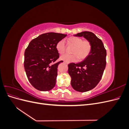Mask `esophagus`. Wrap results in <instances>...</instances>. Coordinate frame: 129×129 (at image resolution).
Returning a JSON list of instances; mask_svg holds the SVG:
<instances>
[{
  "label": "esophagus",
  "mask_w": 129,
  "mask_h": 129,
  "mask_svg": "<svg viewBox=\"0 0 129 129\" xmlns=\"http://www.w3.org/2000/svg\"><path fill=\"white\" fill-rule=\"evenodd\" d=\"M63 62H64V63H66V64H68V62H66V61H64Z\"/></svg>",
  "instance_id": "34e87169"
}]
</instances>
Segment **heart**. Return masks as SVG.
Here are the masks:
<instances>
[{"instance_id": "b5f03b06", "label": "heart", "mask_w": 129, "mask_h": 129, "mask_svg": "<svg viewBox=\"0 0 129 129\" xmlns=\"http://www.w3.org/2000/svg\"><path fill=\"white\" fill-rule=\"evenodd\" d=\"M68 44L73 46L72 49L73 54H66L61 57V59L67 62H75L79 59L80 61L86 58L90 53L91 45L88 40H83L82 39L76 37H71L68 39ZM56 49L58 54L62 55L66 49L65 42L63 40L58 41L56 45Z\"/></svg>"}]
</instances>
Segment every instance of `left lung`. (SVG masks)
<instances>
[{"mask_svg":"<svg viewBox=\"0 0 129 129\" xmlns=\"http://www.w3.org/2000/svg\"><path fill=\"white\" fill-rule=\"evenodd\" d=\"M74 36L83 37L91 45L90 53L86 58L68 66L73 88L79 92H86L94 88L101 80L106 66L107 52L102 40L91 32L84 31Z\"/></svg>","mask_w":129,"mask_h":129,"instance_id":"left-lung-1","label":"left lung"}]
</instances>
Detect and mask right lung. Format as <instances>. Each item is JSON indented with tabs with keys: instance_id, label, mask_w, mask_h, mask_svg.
Returning <instances> with one entry per match:
<instances>
[{
	"instance_id": "obj_1",
	"label": "right lung",
	"mask_w": 129,
	"mask_h": 129,
	"mask_svg": "<svg viewBox=\"0 0 129 129\" xmlns=\"http://www.w3.org/2000/svg\"><path fill=\"white\" fill-rule=\"evenodd\" d=\"M67 34L49 32L41 34L31 41L24 54V68L30 84L38 90L46 91L55 87L57 67L54 63L59 57L57 43Z\"/></svg>"
}]
</instances>
